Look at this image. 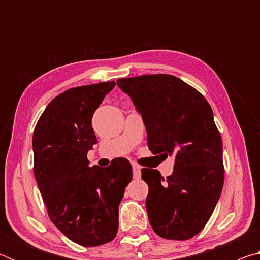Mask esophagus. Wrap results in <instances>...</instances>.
<instances>
[{
    "label": "esophagus",
    "mask_w": 260,
    "mask_h": 260,
    "mask_svg": "<svg viewBox=\"0 0 260 260\" xmlns=\"http://www.w3.org/2000/svg\"><path fill=\"white\" fill-rule=\"evenodd\" d=\"M133 177L135 179L141 178V167L138 164H133Z\"/></svg>",
    "instance_id": "obj_1"
}]
</instances>
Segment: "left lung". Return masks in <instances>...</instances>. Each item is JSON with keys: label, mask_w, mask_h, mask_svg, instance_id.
Wrapping results in <instances>:
<instances>
[{"label": "left lung", "mask_w": 260, "mask_h": 260, "mask_svg": "<svg viewBox=\"0 0 260 260\" xmlns=\"http://www.w3.org/2000/svg\"><path fill=\"white\" fill-rule=\"evenodd\" d=\"M146 126L152 153L174 157L173 173L142 169L152 230L167 240H188L203 230L223 186L222 141L213 111L195 88L170 74L118 79Z\"/></svg>", "instance_id": "8db88e82"}]
</instances>
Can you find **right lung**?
<instances>
[{
    "mask_svg": "<svg viewBox=\"0 0 260 260\" xmlns=\"http://www.w3.org/2000/svg\"><path fill=\"white\" fill-rule=\"evenodd\" d=\"M114 81L74 87L51 101L33 133L34 174L52 223L83 246L111 242L119 204L132 181L131 162L116 158L89 167L87 153L98 143L91 118Z\"/></svg>",
    "mask_w": 260,
    "mask_h": 260,
    "instance_id": "right-lung-1",
    "label": "right lung"
}]
</instances>
